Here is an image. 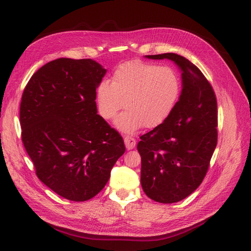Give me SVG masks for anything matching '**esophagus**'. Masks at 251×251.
I'll list each match as a JSON object with an SVG mask.
<instances>
[{
    "mask_svg": "<svg viewBox=\"0 0 251 251\" xmlns=\"http://www.w3.org/2000/svg\"><path fill=\"white\" fill-rule=\"evenodd\" d=\"M125 144L127 150H133L136 146V139L132 136H126L125 137Z\"/></svg>",
    "mask_w": 251,
    "mask_h": 251,
    "instance_id": "esophagus-1",
    "label": "esophagus"
}]
</instances>
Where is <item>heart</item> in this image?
<instances>
[{"mask_svg": "<svg viewBox=\"0 0 251 251\" xmlns=\"http://www.w3.org/2000/svg\"><path fill=\"white\" fill-rule=\"evenodd\" d=\"M180 94V78L168 66L132 60L114 71L111 82L101 81L96 100L100 115L107 120L126 109L115 120L124 133H134L141 126L155 127L169 116Z\"/></svg>", "mask_w": 251, "mask_h": 251, "instance_id": "1", "label": "heart"}]
</instances>
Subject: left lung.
Here are the masks:
<instances>
[{
  "label": "left lung",
  "mask_w": 251,
  "mask_h": 251,
  "mask_svg": "<svg viewBox=\"0 0 251 251\" xmlns=\"http://www.w3.org/2000/svg\"><path fill=\"white\" fill-rule=\"evenodd\" d=\"M168 58L182 71L179 100L154 130L137 144L141 156V186L150 199L175 203L202 183L218 141L215 91L193 63L176 53L147 55Z\"/></svg>",
  "instance_id": "1"
}]
</instances>
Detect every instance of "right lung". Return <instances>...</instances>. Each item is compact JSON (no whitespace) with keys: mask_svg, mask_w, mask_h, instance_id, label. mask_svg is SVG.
Returning <instances> with one entry per match:
<instances>
[{"mask_svg":"<svg viewBox=\"0 0 251 251\" xmlns=\"http://www.w3.org/2000/svg\"><path fill=\"white\" fill-rule=\"evenodd\" d=\"M107 70L90 58L44 65L22 95V141L36 176L63 198L92 199L124 155L120 134L97 114L96 89Z\"/></svg>","mask_w":251,"mask_h":251,"instance_id":"right-lung-1","label":"right lung"}]
</instances>
